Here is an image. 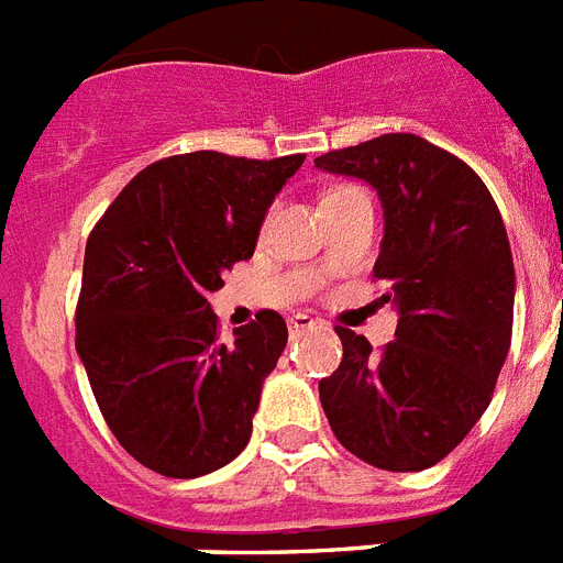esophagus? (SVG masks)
Listing matches in <instances>:
<instances>
[{
  "label": "esophagus",
  "mask_w": 563,
  "mask_h": 563,
  "mask_svg": "<svg viewBox=\"0 0 563 563\" xmlns=\"http://www.w3.org/2000/svg\"><path fill=\"white\" fill-rule=\"evenodd\" d=\"M314 323H318V321H314L312 314L297 312V314H291V318H289V332H303V329H312Z\"/></svg>",
  "instance_id": "esophagus-1"
}]
</instances>
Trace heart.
I'll use <instances>...</instances> for the list:
<instances>
[{
  "mask_svg": "<svg viewBox=\"0 0 563 563\" xmlns=\"http://www.w3.org/2000/svg\"><path fill=\"white\" fill-rule=\"evenodd\" d=\"M344 190H353V185H341V187H332V190H327V196H332V194H344Z\"/></svg>",
  "mask_w": 563,
  "mask_h": 563,
  "instance_id": "1",
  "label": "heart"
}]
</instances>
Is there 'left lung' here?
I'll return each instance as SVG.
<instances>
[{
  "label": "left lung",
  "mask_w": 563,
  "mask_h": 563,
  "mask_svg": "<svg viewBox=\"0 0 563 563\" xmlns=\"http://www.w3.org/2000/svg\"><path fill=\"white\" fill-rule=\"evenodd\" d=\"M314 164L364 178L385 208L373 277L399 309L396 341L373 353L335 327L344 355L321 378L338 442L385 472H422L454 451L492 401L511 344L515 263L483 178L431 141L390 132Z\"/></svg>",
  "instance_id": "obj_1"
}]
</instances>
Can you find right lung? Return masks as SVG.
Returning <instances> with one entry per match:
<instances>
[{
	"mask_svg": "<svg viewBox=\"0 0 563 563\" xmlns=\"http://www.w3.org/2000/svg\"><path fill=\"white\" fill-rule=\"evenodd\" d=\"M303 158L170 155L132 178L91 228L77 355L109 431L150 472L202 477L249 445L289 329L263 309L222 341L208 295L254 254L268 205Z\"/></svg>",
	"mask_w": 563,
	"mask_h": 563,
	"instance_id": "obj_1",
	"label": "right lung"
}]
</instances>
